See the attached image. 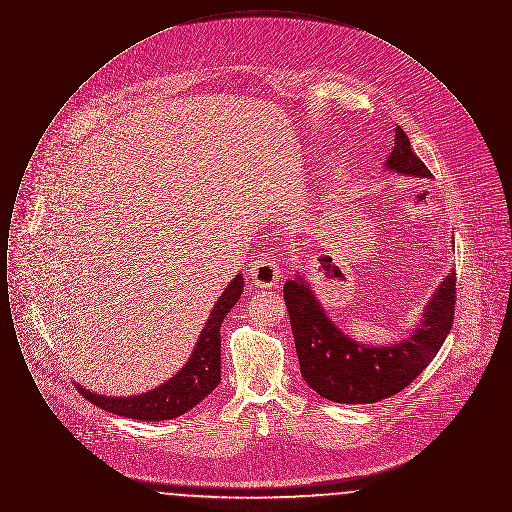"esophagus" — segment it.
I'll return each instance as SVG.
<instances>
[{
  "instance_id": "obj_1",
  "label": "esophagus",
  "mask_w": 512,
  "mask_h": 512,
  "mask_svg": "<svg viewBox=\"0 0 512 512\" xmlns=\"http://www.w3.org/2000/svg\"><path fill=\"white\" fill-rule=\"evenodd\" d=\"M249 276H251V280H253V284L255 286H259V288H272V286H276L278 284V280H280V267H278V263L272 259V257H259L251 268H249Z\"/></svg>"
}]
</instances>
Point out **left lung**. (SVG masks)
Returning a JSON list of instances; mask_svg holds the SVG:
<instances>
[{"label": "left lung", "instance_id": "left-lung-1", "mask_svg": "<svg viewBox=\"0 0 512 512\" xmlns=\"http://www.w3.org/2000/svg\"><path fill=\"white\" fill-rule=\"evenodd\" d=\"M384 167L401 176L432 178L399 126ZM455 282V270H449L405 340L370 345L340 330L322 309L303 274H295L284 284V299L303 380L320 397L347 405L376 403L407 388L432 363L451 332Z\"/></svg>", "mask_w": 512, "mask_h": 512}]
</instances>
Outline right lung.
<instances>
[{
    "label": "right lung",
    "instance_id": "1",
    "mask_svg": "<svg viewBox=\"0 0 512 512\" xmlns=\"http://www.w3.org/2000/svg\"><path fill=\"white\" fill-rule=\"evenodd\" d=\"M242 293L244 276L238 274L217 299L188 363L165 384L130 397L99 395L80 384H74L76 390L99 409L134 420L161 422L188 413L220 384V324Z\"/></svg>",
    "mask_w": 512,
    "mask_h": 512
}]
</instances>
